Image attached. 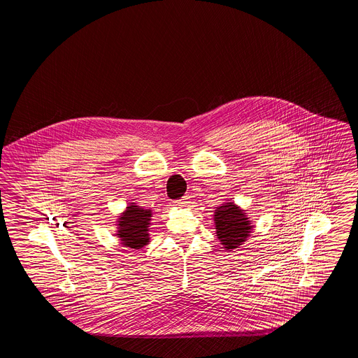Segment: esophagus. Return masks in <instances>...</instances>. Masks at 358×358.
<instances>
[{"label": "esophagus", "instance_id": "obj_1", "mask_svg": "<svg viewBox=\"0 0 358 358\" xmlns=\"http://www.w3.org/2000/svg\"><path fill=\"white\" fill-rule=\"evenodd\" d=\"M189 203H191L189 196H184V198H181V199H178V201H176L174 206L181 207V208H187V207H189Z\"/></svg>", "mask_w": 358, "mask_h": 358}]
</instances>
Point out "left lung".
Wrapping results in <instances>:
<instances>
[{
    "mask_svg": "<svg viewBox=\"0 0 358 358\" xmlns=\"http://www.w3.org/2000/svg\"><path fill=\"white\" fill-rule=\"evenodd\" d=\"M214 224L217 238L227 252H231L246 242L255 228L245 210L231 199L217 207L214 211Z\"/></svg>",
    "mask_w": 358,
    "mask_h": 358,
    "instance_id": "8db88e82",
    "label": "left lung"
}]
</instances>
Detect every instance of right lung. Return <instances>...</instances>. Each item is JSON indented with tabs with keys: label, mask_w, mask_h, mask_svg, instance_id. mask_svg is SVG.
<instances>
[{
	"label": "right lung",
	"mask_w": 358,
	"mask_h": 358,
	"mask_svg": "<svg viewBox=\"0 0 358 358\" xmlns=\"http://www.w3.org/2000/svg\"><path fill=\"white\" fill-rule=\"evenodd\" d=\"M152 211L130 202L116 221V236L124 248L140 250L150 242Z\"/></svg>",
	"instance_id": "1"
}]
</instances>
